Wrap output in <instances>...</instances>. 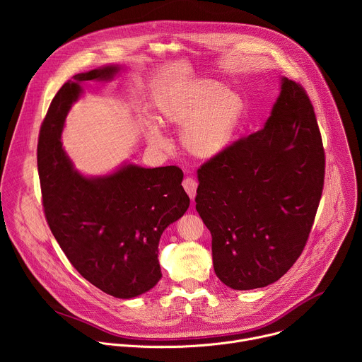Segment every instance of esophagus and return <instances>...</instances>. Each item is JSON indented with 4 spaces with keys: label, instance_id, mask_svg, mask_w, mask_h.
I'll return each mask as SVG.
<instances>
[{
    "label": "esophagus",
    "instance_id": "obj_1",
    "mask_svg": "<svg viewBox=\"0 0 362 362\" xmlns=\"http://www.w3.org/2000/svg\"><path fill=\"white\" fill-rule=\"evenodd\" d=\"M182 185H183V189L186 190V193L189 194V197L194 199L196 189H197V182L194 179H192V177H186Z\"/></svg>",
    "mask_w": 362,
    "mask_h": 362
}]
</instances>
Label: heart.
Instances as JSON below:
<instances>
[{"mask_svg": "<svg viewBox=\"0 0 362 362\" xmlns=\"http://www.w3.org/2000/svg\"><path fill=\"white\" fill-rule=\"evenodd\" d=\"M156 120L182 126L180 144L193 158L215 159L230 146L243 116L242 97L212 80H194L163 90L154 100ZM146 140L165 147L166 139L156 122H141Z\"/></svg>", "mask_w": 362, "mask_h": 362, "instance_id": "obj_1", "label": "heart"}]
</instances>
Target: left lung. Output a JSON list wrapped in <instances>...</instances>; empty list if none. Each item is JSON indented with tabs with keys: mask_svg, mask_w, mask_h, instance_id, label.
<instances>
[{
	"mask_svg": "<svg viewBox=\"0 0 362 362\" xmlns=\"http://www.w3.org/2000/svg\"><path fill=\"white\" fill-rule=\"evenodd\" d=\"M324 175L311 100L282 77L264 129L197 170L196 211L211 230L215 274L226 286L264 288L291 269L311 232Z\"/></svg>",
	"mask_w": 362,
	"mask_h": 362,
	"instance_id": "1",
	"label": "left lung"
}]
</instances>
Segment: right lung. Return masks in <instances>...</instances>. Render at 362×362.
Returning <instances> with one entry per match:
<instances>
[{"label":"right lung","mask_w":362,"mask_h":362,"mask_svg":"<svg viewBox=\"0 0 362 362\" xmlns=\"http://www.w3.org/2000/svg\"><path fill=\"white\" fill-rule=\"evenodd\" d=\"M120 70L110 64L63 84L40 129L37 165L47 223L71 265L103 292L130 299L162 278L160 236L185 215L190 199L177 166L124 163L105 176L74 170L62 143L66 117L83 83L110 81Z\"/></svg>","instance_id":"obj_1"}]
</instances>
